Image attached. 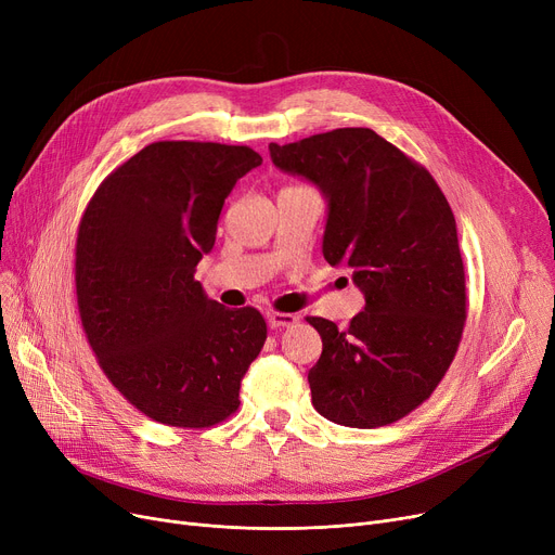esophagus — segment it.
<instances>
[{
    "mask_svg": "<svg viewBox=\"0 0 555 555\" xmlns=\"http://www.w3.org/2000/svg\"><path fill=\"white\" fill-rule=\"evenodd\" d=\"M268 324H270V328H274V331L289 328V326L297 324V314H289V312H270V314H268Z\"/></svg>",
    "mask_w": 555,
    "mask_h": 555,
    "instance_id": "esophagus-1",
    "label": "esophagus"
}]
</instances>
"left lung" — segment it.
Listing matches in <instances>:
<instances>
[{
    "label": "left lung",
    "mask_w": 555,
    "mask_h": 555,
    "mask_svg": "<svg viewBox=\"0 0 555 555\" xmlns=\"http://www.w3.org/2000/svg\"><path fill=\"white\" fill-rule=\"evenodd\" d=\"M270 157L322 191L324 258L353 270L366 301L346 331L308 317L324 344L308 371L314 410L346 427L396 423L439 387L465 324L450 204L427 168L369 128L270 143Z\"/></svg>",
    "instance_id": "1"
}]
</instances>
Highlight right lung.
<instances>
[{
	"label": "right lung",
	"mask_w": 555,
	"mask_h": 555,
	"mask_svg": "<svg viewBox=\"0 0 555 555\" xmlns=\"http://www.w3.org/2000/svg\"><path fill=\"white\" fill-rule=\"evenodd\" d=\"M260 164L247 145L157 141L109 172L82 214L76 297L87 341L107 380L157 423L229 418L268 339L256 308H224L193 276L227 195Z\"/></svg>",
	"instance_id": "right-lung-1"
}]
</instances>
